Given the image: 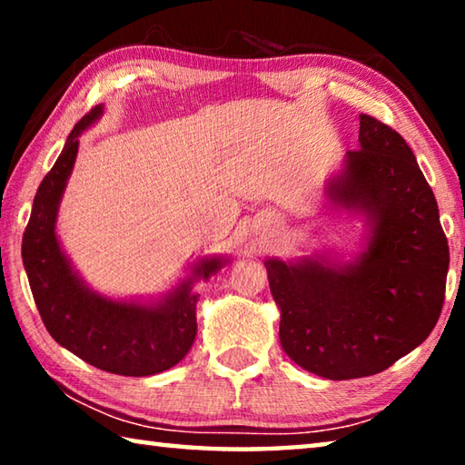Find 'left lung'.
<instances>
[{
    "label": "left lung",
    "instance_id": "left-lung-1",
    "mask_svg": "<svg viewBox=\"0 0 465 465\" xmlns=\"http://www.w3.org/2000/svg\"><path fill=\"white\" fill-rule=\"evenodd\" d=\"M359 147L326 183L336 209L361 215L351 261L266 258L282 351L326 380L375 375L427 341L445 299L450 246L430 186L402 135L359 116Z\"/></svg>",
    "mask_w": 465,
    "mask_h": 465
}]
</instances>
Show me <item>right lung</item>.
Segmentation results:
<instances>
[{
    "label": "right lung",
    "instance_id": "1",
    "mask_svg": "<svg viewBox=\"0 0 465 465\" xmlns=\"http://www.w3.org/2000/svg\"><path fill=\"white\" fill-rule=\"evenodd\" d=\"M102 114L104 106L98 104L75 124L38 186L22 238V262L38 313L61 346L102 371L155 375L180 363L194 342L199 302L194 282L209 281L230 258H199L188 277L155 299H113L88 287L61 248L57 215L74 172L80 135Z\"/></svg>",
    "mask_w": 465,
    "mask_h": 465
}]
</instances>
